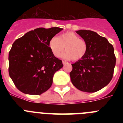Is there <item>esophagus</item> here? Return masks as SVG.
Here are the masks:
<instances>
[{
	"label": "esophagus",
	"mask_w": 123,
	"mask_h": 123,
	"mask_svg": "<svg viewBox=\"0 0 123 123\" xmlns=\"http://www.w3.org/2000/svg\"><path fill=\"white\" fill-rule=\"evenodd\" d=\"M62 63L63 64V65H65V64L68 63V62H66V61H63Z\"/></svg>",
	"instance_id": "obj_1"
}]
</instances>
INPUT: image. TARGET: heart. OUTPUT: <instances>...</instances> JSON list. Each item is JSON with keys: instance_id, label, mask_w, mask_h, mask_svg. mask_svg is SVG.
<instances>
[{"instance_id": "1", "label": "heart", "mask_w": 123, "mask_h": 123, "mask_svg": "<svg viewBox=\"0 0 123 123\" xmlns=\"http://www.w3.org/2000/svg\"><path fill=\"white\" fill-rule=\"evenodd\" d=\"M49 46L55 57H60L65 49L66 52L63 57L74 61L82 60L86 55L88 49L87 42L73 32L62 34L58 37H53L50 39Z\"/></svg>"}]
</instances>
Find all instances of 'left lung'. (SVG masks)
Instances as JSON below:
<instances>
[{"instance_id":"obj_1","label":"left lung","mask_w":123,"mask_h":123,"mask_svg":"<svg viewBox=\"0 0 123 123\" xmlns=\"http://www.w3.org/2000/svg\"><path fill=\"white\" fill-rule=\"evenodd\" d=\"M87 42L88 49L82 60L72 64L69 75L78 89L95 92L110 82L116 64L114 48L104 37L89 30L76 31Z\"/></svg>"}]
</instances>
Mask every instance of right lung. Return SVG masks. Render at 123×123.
<instances>
[{
	"instance_id": "obj_1",
	"label": "right lung",
	"mask_w": 123,
	"mask_h": 123,
	"mask_svg": "<svg viewBox=\"0 0 123 123\" xmlns=\"http://www.w3.org/2000/svg\"><path fill=\"white\" fill-rule=\"evenodd\" d=\"M62 30L57 27L37 28L13 42L8 54V72L19 91L36 95L50 87L54 74L63 65L52 54L49 42Z\"/></svg>"
}]
</instances>
